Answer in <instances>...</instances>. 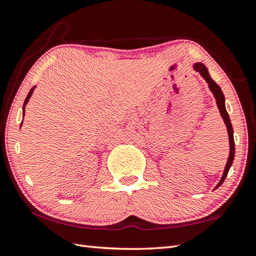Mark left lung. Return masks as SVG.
<instances>
[{"label":"left lung","instance_id":"1","mask_svg":"<svg viewBox=\"0 0 256 256\" xmlns=\"http://www.w3.org/2000/svg\"><path fill=\"white\" fill-rule=\"evenodd\" d=\"M194 69L196 72H198L200 75L202 76L204 80H205L208 82V86H209V90H212V92L215 96L216 98V103H217V108L220 110V115L222 120H224V122L226 124V128H227V132H228V138H230V156H228V160H227V164L225 166V170H224V174H222V179L220 181V184L216 186V188L220 187V186L224 182V180L226 179L227 174H228L230 168L232 164H233V160H234V156H235V146H234V136H233V126H232V123H230V116L228 113H227V110L225 108V97L224 94H222V92L220 90V87L217 85V84L212 80V77L209 76L207 68L205 67V64H202L200 62H197L194 64Z\"/></svg>","mask_w":256,"mask_h":256}]
</instances>
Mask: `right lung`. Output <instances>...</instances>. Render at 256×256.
Segmentation results:
<instances>
[{"mask_svg": "<svg viewBox=\"0 0 256 256\" xmlns=\"http://www.w3.org/2000/svg\"><path fill=\"white\" fill-rule=\"evenodd\" d=\"M32 92H34V88H31L30 90V92H29V94H28V96H26V100H24V104H23V115H24V108H26V103H28V100H29V98L31 97V95H32Z\"/></svg>", "mask_w": 256, "mask_h": 256, "instance_id": "add662e5", "label": "right lung"}]
</instances>
